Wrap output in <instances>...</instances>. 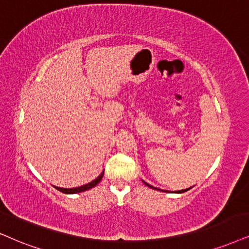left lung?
<instances>
[{
  "instance_id": "8db88e82",
  "label": "left lung",
  "mask_w": 249,
  "mask_h": 249,
  "mask_svg": "<svg viewBox=\"0 0 249 249\" xmlns=\"http://www.w3.org/2000/svg\"><path fill=\"white\" fill-rule=\"evenodd\" d=\"M143 184L144 185H147V186L148 187H150V188H154V190H159V188H156V187H154V186H152V185H149V184H147V182L146 181H143ZM191 188V187H190ZM190 188H186V190H181V191H177V192H176V193H184V192H186V191H188V190H190ZM160 191V190H159Z\"/></svg>"
}]
</instances>
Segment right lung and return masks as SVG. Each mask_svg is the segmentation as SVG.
<instances>
[{"instance_id": "right-lung-1", "label": "right lung", "mask_w": 249, "mask_h": 249, "mask_svg": "<svg viewBox=\"0 0 249 249\" xmlns=\"http://www.w3.org/2000/svg\"><path fill=\"white\" fill-rule=\"evenodd\" d=\"M103 174L105 172H102L101 175L99 176V177L94 179V180H92L90 182H88V184L86 185H83V186H79V187H73V188H62V187H56V190H58L59 192H62V193H65V194H74V193H80V192H85L87 190H90V188L96 186L97 184H99L100 181H101V179L103 177Z\"/></svg>"}]
</instances>
